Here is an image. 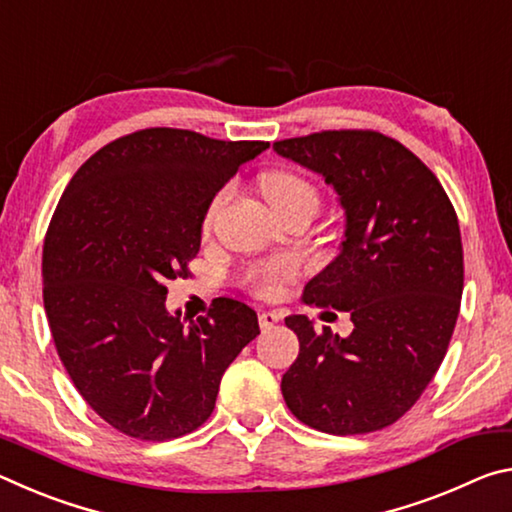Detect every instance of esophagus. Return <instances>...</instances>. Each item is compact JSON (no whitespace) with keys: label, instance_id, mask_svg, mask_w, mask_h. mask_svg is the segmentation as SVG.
<instances>
[{"label":"esophagus","instance_id":"obj_1","mask_svg":"<svg viewBox=\"0 0 512 512\" xmlns=\"http://www.w3.org/2000/svg\"><path fill=\"white\" fill-rule=\"evenodd\" d=\"M280 314H277V311H262V314H259V327L262 329H271L275 323H280Z\"/></svg>","mask_w":512,"mask_h":512}]
</instances>
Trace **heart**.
<instances>
[{"label": "heart", "mask_w": 512, "mask_h": 512, "mask_svg": "<svg viewBox=\"0 0 512 512\" xmlns=\"http://www.w3.org/2000/svg\"><path fill=\"white\" fill-rule=\"evenodd\" d=\"M259 187H262L266 201L271 203L275 212H282V210H287V207H293L298 203L318 205L316 187L311 185L307 178H302L300 173L266 171L264 176L259 178ZM228 198H230V187H223L221 192L212 198L210 205H207L205 219H203L205 230L212 228L216 214L221 212V207L225 205ZM296 271H298V264L293 262L291 257H277V259H268V262L250 266L246 273V280H248V284H253L257 293H264L266 296V293H273L277 282L296 275Z\"/></svg>", "instance_id": "heart-1"}]
</instances>
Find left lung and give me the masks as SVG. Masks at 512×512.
Wrapping results in <instances>:
<instances>
[{
  "instance_id": "obj_1",
  "label": "left lung",
  "mask_w": 512,
  "mask_h": 512,
  "mask_svg": "<svg viewBox=\"0 0 512 512\" xmlns=\"http://www.w3.org/2000/svg\"><path fill=\"white\" fill-rule=\"evenodd\" d=\"M339 196V255L305 302L350 314V336L284 318L300 354L282 377L300 422L334 436L384 429L418 402L445 359L463 296V246L452 203L420 158L372 131H323L273 144Z\"/></svg>"
}]
</instances>
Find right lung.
I'll return each instance as SVG.
<instances>
[{"instance_id":"1","label":"right lung","mask_w":512,"mask_h":512,"mask_svg":"<svg viewBox=\"0 0 512 512\" xmlns=\"http://www.w3.org/2000/svg\"><path fill=\"white\" fill-rule=\"evenodd\" d=\"M266 149L146 128L99 149L60 196L42 250L51 336L76 391L126 436L201 427L225 368L259 334L232 298L187 325L164 284L187 275L212 198Z\"/></svg>"}]
</instances>
